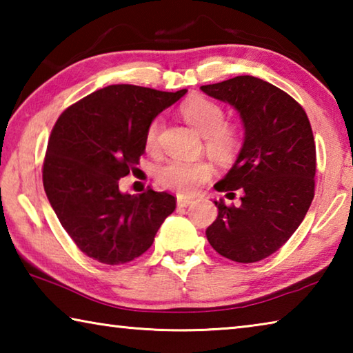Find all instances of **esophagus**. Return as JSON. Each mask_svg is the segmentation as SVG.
<instances>
[{
    "label": "esophagus",
    "mask_w": 353,
    "mask_h": 353,
    "mask_svg": "<svg viewBox=\"0 0 353 353\" xmlns=\"http://www.w3.org/2000/svg\"><path fill=\"white\" fill-rule=\"evenodd\" d=\"M191 204H193V199H190V198H177V205L179 207H188Z\"/></svg>",
    "instance_id": "esophagus-1"
}]
</instances>
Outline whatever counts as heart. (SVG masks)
Here are the masks:
<instances>
[{
	"instance_id": "b5f03b06",
	"label": "heart",
	"mask_w": 353,
	"mask_h": 353,
	"mask_svg": "<svg viewBox=\"0 0 353 353\" xmlns=\"http://www.w3.org/2000/svg\"><path fill=\"white\" fill-rule=\"evenodd\" d=\"M181 113L187 123L204 135L208 152L216 157H229L235 151L238 132L232 124L225 123V112L218 103L204 97H194L181 105ZM160 130L162 119L154 118L145 134V145L149 151L157 149ZM212 174L213 166L205 160L172 159L159 166L157 181L165 188L181 194H191L201 183L207 182Z\"/></svg>"
}]
</instances>
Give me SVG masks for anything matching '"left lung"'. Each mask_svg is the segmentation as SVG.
I'll return each instance as SVG.
<instances>
[{"mask_svg":"<svg viewBox=\"0 0 353 353\" xmlns=\"http://www.w3.org/2000/svg\"><path fill=\"white\" fill-rule=\"evenodd\" d=\"M201 90L240 112L244 143L216 191L240 205L214 201L218 218L205 230L219 255L255 263L276 252L305 218L314 198L316 145L303 107L272 83L236 76Z\"/></svg>","mask_w":353,"mask_h":353,"instance_id":"1","label":"left lung"}]
</instances>
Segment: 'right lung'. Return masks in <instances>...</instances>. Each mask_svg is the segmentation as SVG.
<instances>
[{"label": "right lung", "instance_id": "add662e5", "mask_svg": "<svg viewBox=\"0 0 353 353\" xmlns=\"http://www.w3.org/2000/svg\"><path fill=\"white\" fill-rule=\"evenodd\" d=\"M187 90L176 93L118 83L71 104L57 118L41 166L45 193L81 252L124 265L152 246L176 198L148 187L123 194L119 179L145 152L149 123Z\"/></svg>", "mask_w": 353, "mask_h": 353}]
</instances>
